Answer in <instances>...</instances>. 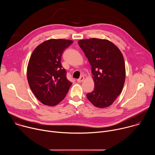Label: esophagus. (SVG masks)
I'll return each mask as SVG.
<instances>
[{"label": "esophagus", "instance_id": "34e87169", "mask_svg": "<svg viewBox=\"0 0 155 155\" xmlns=\"http://www.w3.org/2000/svg\"><path fill=\"white\" fill-rule=\"evenodd\" d=\"M84 77L83 76H81L80 77V78H78V79H77V82L78 83H81V82H82L83 80H84Z\"/></svg>", "mask_w": 155, "mask_h": 155}]
</instances>
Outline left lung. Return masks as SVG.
I'll use <instances>...</instances> for the list:
<instances>
[{
    "mask_svg": "<svg viewBox=\"0 0 155 155\" xmlns=\"http://www.w3.org/2000/svg\"><path fill=\"white\" fill-rule=\"evenodd\" d=\"M78 43L91 65L94 81L93 91L86 94L87 99L96 107L111 105L121 93L125 81V63L121 52L105 39H84Z\"/></svg>",
    "mask_w": 155,
    "mask_h": 155,
    "instance_id": "8db88e82",
    "label": "left lung"
}]
</instances>
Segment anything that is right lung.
<instances>
[{
  "mask_svg": "<svg viewBox=\"0 0 155 155\" xmlns=\"http://www.w3.org/2000/svg\"><path fill=\"white\" fill-rule=\"evenodd\" d=\"M72 40L50 39L39 45L32 52L27 70L31 90L42 104L54 106L66 96L72 82L66 77L61 63L64 50Z\"/></svg>",
  "mask_w": 155,
  "mask_h": 155,
  "instance_id": "1",
  "label": "right lung"
}]
</instances>
